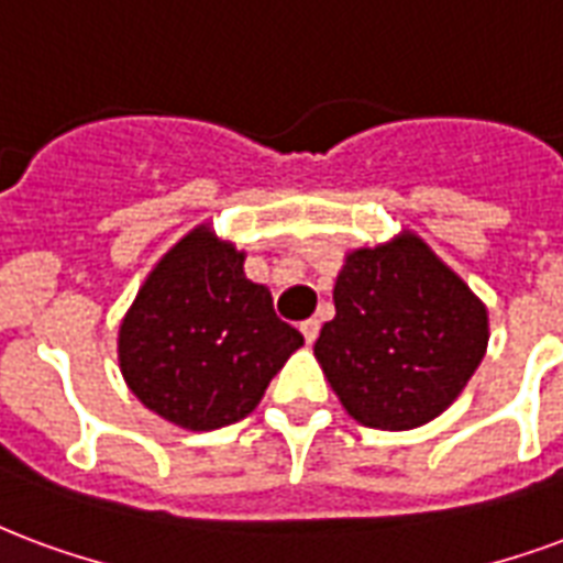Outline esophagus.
I'll list each match as a JSON object with an SVG mask.
<instances>
[{
	"mask_svg": "<svg viewBox=\"0 0 563 563\" xmlns=\"http://www.w3.org/2000/svg\"><path fill=\"white\" fill-rule=\"evenodd\" d=\"M301 334L307 343H313L316 336H319V319H307V322H301Z\"/></svg>",
	"mask_w": 563,
	"mask_h": 563,
	"instance_id": "esophagus-1",
	"label": "esophagus"
}]
</instances>
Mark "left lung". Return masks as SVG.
I'll return each mask as SVG.
<instances>
[{
  "instance_id": "1",
  "label": "left lung",
  "mask_w": 563,
  "mask_h": 563,
  "mask_svg": "<svg viewBox=\"0 0 563 563\" xmlns=\"http://www.w3.org/2000/svg\"><path fill=\"white\" fill-rule=\"evenodd\" d=\"M313 352L345 411L415 430L460 397L489 343L486 307L418 235L349 253Z\"/></svg>"
}]
</instances>
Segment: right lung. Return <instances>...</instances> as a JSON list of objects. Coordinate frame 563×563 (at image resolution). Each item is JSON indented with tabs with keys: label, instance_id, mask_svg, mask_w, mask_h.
<instances>
[{
	"label": "right lung",
	"instance_id": "1",
	"mask_svg": "<svg viewBox=\"0 0 563 563\" xmlns=\"http://www.w3.org/2000/svg\"><path fill=\"white\" fill-rule=\"evenodd\" d=\"M303 336L244 277V253L194 229L166 253L119 331V364L145 409L185 430L247 418Z\"/></svg>",
	"mask_w": 563,
	"mask_h": 563
}]
</instances>
